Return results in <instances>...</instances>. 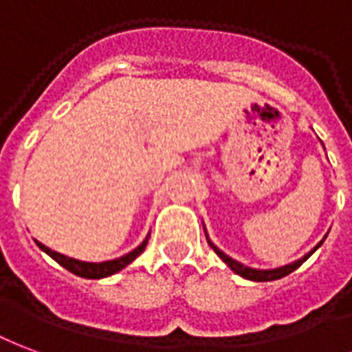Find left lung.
I'll return each mask as SVG.
<instances>
[{"label": "left lung", "instance_id": "8db88e82", "mask_svg": "<svg viewBox=\"0 0 352 352\" xmlns=\"http://www.w3.org/2000/svg\"><path fill=\"white\" fill-rule=\"evenodd\" d=\"M204 232H206V229H204ZM324 238H327V236H324ZM324 238H322V240H320V242L317 243V245H315L311 251H309V253H306L304 257L298 258V261H294V263L285 264V266H279V268H272V270H257V268L243 266L242 263H238V261H234V258L229 257V255H225V253H223V251L219 250L217 245H214V243H212V240L208 238V232H206L208 243H210V248H212V250L217 253V257L221 258L223 263L227 264V266H229L230 270L234 272V274H238V276H242V278H245V279H250V281H274V279H281V278H285V276H289L291 272H294L296 268H298V266H302V263H306L307 258L311 257L313 253L319 250L320 245H322V242H324Z\"/></svg>", "mask_w": 352, "mask_h": 352}]
</instances>
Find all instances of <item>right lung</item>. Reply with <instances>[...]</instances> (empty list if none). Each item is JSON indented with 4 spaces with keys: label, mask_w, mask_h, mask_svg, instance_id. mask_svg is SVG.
I'll use <instances>...</instances> for the list:
<instances>
[{
    "label": "right lung",
    "mask_w": 352,
    "mask_h": 352,
    "mask_svg": "<svg viewBox=\"0 0 352 352\" xmlns=\"http://www.w3.org/2000/svg\"><path fill=\"white\" fill-rule=\"evenodd\" d=\"M148 238L150 234L146 236V240L138 248H135L133 251H129L127 255H123L120 258H114V261H104V263H86V261H78V258L67 257V255H61L58 251H52L50 248H46L45 243H41L35 240V243L39 245L41 250L45 251L46 255H50V257L56 261L58 264H61L65 270L73 272L74 276H80V278L86 279H101V278H109L112 274H116V272L123 270L127 264H131L135 258L146 250V243H148Z\"/></svg>",
    "instance_id": "1"
}]
</instances>
